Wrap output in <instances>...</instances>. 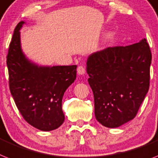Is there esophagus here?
Segmentation results:
<instances>
[{
	"instance_id": "esophagus-1",
	"label": "esophagus",
	"mask_w": 158,
	"mask_h": 158,
	"mask_svg": "<svg viewBox=\"0 0 158 158\" xmlns=\"http://www.w3.org/2000/svg\"><path fill=\"white\" fill-rule=\"evenodd\" d=\"M85 73V68L83 66H78L77 68V73L79 75H84Z\"/></svg>"
}]
</instances>
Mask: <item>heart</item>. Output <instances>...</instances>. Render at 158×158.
Returning a JSON list of instances; mask_svg holds the SVG:
<instances>
[{
    "mask_svg": "<svg viewBox=\"0 0 158 158\" xmlns=\"http://www.w3.org/2000/svg\"><path fill=\"white\" fill-rule=\"evenodd\" d=\"M114 33L111 32V31L105 34L103 37H102V39L101 45H106V44H107L108 43H110V42L114 39Z\"/></svg>",
    "mask_w": 158,
    "mask_h": 158,
    "instance_id": "heart-1",
    "label": "heart"
}]
</instances>
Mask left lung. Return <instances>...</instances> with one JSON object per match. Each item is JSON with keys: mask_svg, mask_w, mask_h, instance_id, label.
<instances>
[{"mask_svg": "<svg viewBox=\"0 0 158 158\" xmlns=\"http://www.w3.org/2000/svg\"><path fill=\"white\" fill-rule=\"evenodd\" d=\"M151 61L145 39L89 56L88 82L94 98L95 117L102 125L114 128L135 118L149 88Z\"/></svg>", "mask_w": 158, "mask_h": 158, "instance_id": "obj_1", "label": "left lung"}]
</instances>
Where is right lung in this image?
I'll return each instance as SVG.
<instances>
[{
	"label": "right lung",
	"instance_id": "right-lung-1",
	"mask_svg": "<svg viewBox=\"0 0 158 158\" xmlns=\"http://www.w3.org/2000/svg\"><path fill=\"white\" fill-rule=\"evenodd\" d=\"M21 21L14 30L7 56L10 89L24 119L44 131L60 127L64 121L62 99L76 80L77 65L48 66L31 60L23 52Z\"/></svg>",
	"mask_w": 158,
	"mask_h": 158
}]
</instances>
